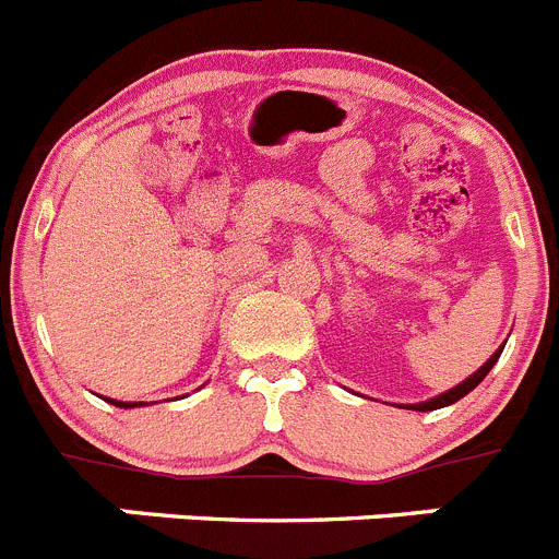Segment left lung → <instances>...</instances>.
<instances>
[{"mask_svg": "<svg viewBox=\"0 0 559 559\" xmlns=\"http://www.w3.org/2000/svg\"><path fill=\"white\" fill-rule=\"evenodd\" d=\"M501 349H504V346H499V349L493 352V355H490V360L485 362L483 368H479V371H474L468 377V380H463L460 382V385H454L452 391H447V393H440V396H435V399H429V402H418V404H407L409 409H418V413H427V409H438V407H449V404H454L457 402V399H463L465 393H471L474 391V388L479 385V382L485 380V377H488V371L490 368L496 366V360H499V355H501Z\"/></svg>", "mask_w": 559, "mask_h": 559, "instance_id": "1", "label": "left lung"}]
</instances>
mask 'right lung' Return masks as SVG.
<instances>
[{
    "label": "right lung",
    "mask_w": 559,
    "mask_h": 559,
    "mask_svg": "<svg viewBox=\"0 0 559 559\" xmlns=\"http://www.w3.org/2000/svg\"><path fill=\"white\" fill-rule=\"evenodd\" d=\"M107 402H110V404H116V407H141V402H135V404H132V402H116V399H107Z\"/></svg>",
    "instance_id": "add662e5"
}]
</instances>
